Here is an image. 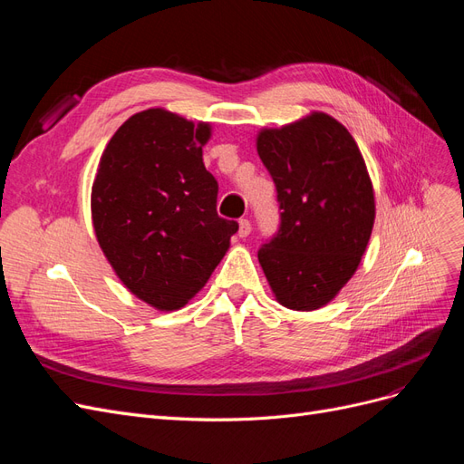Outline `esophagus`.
Segmentation results:
<instances>
[{
	"mask_svg": "<svg viewBox=\"0 0 464 464\" xmlns=\"http://www.w3.org/2000/svg\"><path fill=\"white\" fill-rule=\"evenodd\" d=\"M251 234V222L247 218L240 220V228H237V236L240 237H247Z\"/></svg>",
	"mask_w": 464,
	"mask_h": 464,
	"instance_id": "esophagus-1",
	"label": "esophagus"
}]
</instances>
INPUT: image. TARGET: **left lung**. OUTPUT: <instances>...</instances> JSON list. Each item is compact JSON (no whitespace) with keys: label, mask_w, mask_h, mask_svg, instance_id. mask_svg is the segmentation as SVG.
I'll use <instances>...</instances> for the list:
<instances>
[{"label":"left lung","mask_w":464,"mask_h":464,"mask_svg":"<svg viewBox=\"0 0 464 464\" xmlns=\"http://www.w3.org/2000/svg\"><path fill=\"white\" fill-rule=\"evenodd\" d=\"M257 152L280 203L259 263L280 305H327L356 273L375 220L373 186L354 137L325 111L261 130Z\"/></svg>","instance_id":"obj_1"}]
</instances>
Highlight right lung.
<instances>
[{"label":"right lung","mask_w":464,"mask_h":464,"mask_svg":"<svg viewBox=\"0 0 464 464\" xmlns=\"http://www.w3.org/2000/svg\"><path fill=\"white\" fill-rule=\"evenodd\" d=\"M210 123L164 108L111 135L91 191L98 246L133 296L174 312L198 294L237 232L217 215L218 184L203 164Z\"/></svg>","instance_id":"add662e5"}]
</instances>
